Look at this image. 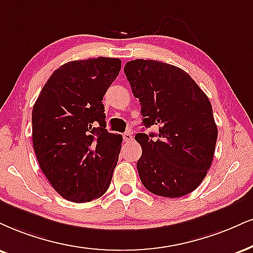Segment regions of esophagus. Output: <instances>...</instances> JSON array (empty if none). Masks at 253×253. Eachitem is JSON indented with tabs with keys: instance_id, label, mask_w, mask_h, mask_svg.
<instances>
[{
	"instance_id": "34e87169",
	"label": "esophagus",
	"mask_w": 253,
	"mask_h": 253,
	"mask_svg": "<svg viewBox=\"0 0 253 253\" xmlns=\"http://www.w3.org/2000/svg\"><path fill=\"white\" fill-rule=\"evenodd\" d=\"M123 139H124V141H126V142H127V143L131 142L132 139H133L132 133H131V132H126V133H124V135H123Z\"/></svg>"
}]
</instances>
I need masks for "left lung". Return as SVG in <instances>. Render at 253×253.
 <instances>
[{
  "instance_id": "obj_1",
  "label": "left lung",
  "mask_w": 253,
  "mask_h": 253,
  "mask_svg": "<svg viewBox=\"0 0 253 253\" xmlns=\"http://www.w3.org/2000/svg\"><path fill=\"white\" fill-rule=\"evenodd\" d=\"M124 73L141 102L143 124L158 133L139 132L137 171L149 191L177 198L197 189L210 169L218 130L208 96L188 73L154 60L127 62Z\"/></svg>"
}]
</instances>
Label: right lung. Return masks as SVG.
Masks as SVG:
<instances>
[{"instance_id":"1","label":"right lung","mask_w":253,"mask_h":253,"mask_svg":"<svg viewBox=\"0 0 253 253\" xmlns=\"http://www.w3.org/2000/svg\"><path fill=\"white\" fill-rule=\"evenodd\" d=\"M122 62L97 57L56 69L33 108V145L42 172L60 196L90 202L107 192L123 138L105 129L103 96Z\"/></svg>"}]
</instances>
